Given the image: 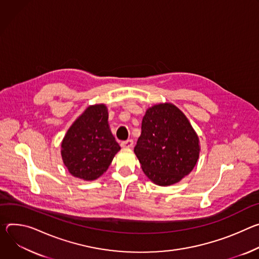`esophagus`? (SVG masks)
<instances>
[{"instance_id":"esophagus-1","label":"esophagus","mask_w":259,"mask_h":259,"mask_svg":"<svg viewBox=\"0 0 259 259\" xmlns=\"http://www.w3.org/2000/svg\"><path fill=\"white\" fill-rule=\"evenodd\" d=\"M120 146L122 148H132L134 146V141L133 140H126L120 143Z\"/></svg>"}]
</instances>
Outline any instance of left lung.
Instances as JSON below:
<instances>
[{"label":"left lung","instance_id":"left-lung-1","mask_svg":"<svg viewBox=\"0 0 259 259\" xmlns=\"http://www.w3.org/2000/svg\"><path fill=\"white\" fill-rule=\"evenodd\" d=\"M134 152L154 184L178 183L193 169L200 151L199 139L178 107L160 103L148 108Z\"/></svg>","mask_w":259,"mask_h":259}]
</instances>
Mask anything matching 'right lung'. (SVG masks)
Segmentation results:
<instances>
[{
    "label": "right lung",
    "instance_id": "1",
    "mask_svg": "<svg viewBox=\"0 0 259 259\" xmlns=\"http://www.w3.org/2000/svg\"><path fill=\"white\" fill-rule=\"evenodd\" d=\"M105 104L89 106L72 123L62 141L61 154L69 173L93 181L108 169L120 150L108 122Z\"/></svg>",
    "mask_w": 259,
    "mask_h": 259
}]
</instances>
